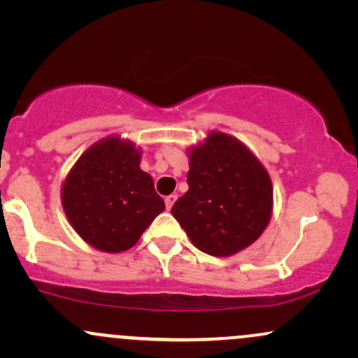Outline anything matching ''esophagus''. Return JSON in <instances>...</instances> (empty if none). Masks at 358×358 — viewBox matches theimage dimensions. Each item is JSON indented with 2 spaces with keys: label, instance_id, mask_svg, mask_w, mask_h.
<instances>
[{
  "label": "esophagus",
  "instance_id": "esophagus-1",
  "mask_svg": "<svg viewBox=\"0 0 358 358\" xmlns=\"http://www.w3.org/2000/svg\"><path fill=\"white\" fill-rule=\"evenodd\" d=\"M175 200H176V195H168V196H166V199H165V205H166L168 210H170V208L173 207Z\"/></svg>",
  "mask_w": 358,
  "mask_h": 358
}]
</instances>
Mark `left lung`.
Wrapping results in <instances>:
<instances>
[{
    "instance_id": "8db88e82",
    "label": "left lung",
    "mask_w": 358,
    "mask_h": 358,
    "mask_svg": "<svg viewBox=\"0 0 358 358\" xmlns=\"http://www.w3.org/2000/svg\"><path fill=\"white\" fill-rule=\"evenodd\" d=\"M187 155L188 192L171 213L192 244L215 257L249 248L273 217L268 170L244 143L222 131H210Z\"/></svg>"
}]
</instances>
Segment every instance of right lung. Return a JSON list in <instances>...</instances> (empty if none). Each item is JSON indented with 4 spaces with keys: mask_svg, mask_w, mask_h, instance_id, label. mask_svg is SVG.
I'll return each mask as SVG.
<instances>
[{
    "mask_svg": "<svg viewBox=\"0 0 358 358\" xmlns=\"http://www.w3.org/2000/svg\"><path fill=\"white\" fill-rule=\"evenodd\" d=\"M139 163L141 148L110 134L89 146L62 182L69 224L94 249L109 254L131 249L165 210L153 178Z\"/></svg>",
    "mask_w": 358,
    "mask_h": 358,
    "instance_id": "right-lung-1",
    "label": "right lung"
}]
</instances>
